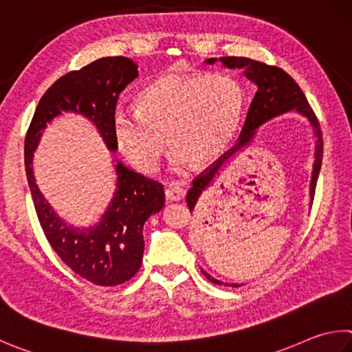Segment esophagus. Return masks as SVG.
I'll use <instances>...</instances> for the list:
<instances>
[{"label":"esophagus","instance_id":"obj_1","mask_svg":"<svg viewBox=\"0 0 352 352\" xmlns=\"http://www.w3.org/2000/svg\"><path fill=\"white\" fill-rule=\"evenodd\" d=\"M164 195L170 201H180L183 200L184 195H186V190L180 186H170L164 190Z\"/></svg>","mask_w":352,"mask_h":352}]
</instances>
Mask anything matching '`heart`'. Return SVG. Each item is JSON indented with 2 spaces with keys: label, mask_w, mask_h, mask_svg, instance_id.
Listing matches in <instances>:
<instances>
[{
  "label": "heart",
  "mask_w": 352,
  "mask_h": 352,
  "mask_svg": "<svg viewBox=\"0 0 352 352\" xmlns=\"http://www.w3.org/2000/svg\"><path fill=\"white\" fill-rule=\"evenodd\" d=\"M245 94L223 74H166L138 95V109L118 106L112 115L115 143L143 172L157 168L166 140L174 168L219 157L239 129ZM166 138H164V135Z\"/></svg>",
  "instance_id": "heart-1"
}]
</instances>
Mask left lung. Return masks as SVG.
Segmentation results:
<instances>
[{
  "label": "left lung",
  "instance_id": "left-lung-1",
  "mask_svg": "<svg viewBox=\"0 0 352 352\" xmlns=\"http://www.w3.org/2000/svg\"><path fill=\"white\" fill-rule=\"evenodd\" d=\"M223 65L226 67L232 69V67H239V69H245V75L249 80H252L255 85H257V92H255V97L252 100L251 106H249V111L246 115L245 124H243L241 133L239 137L237 144L234 148L225 152L219 160L208 166L200 175H197L194 178L192 188L188 190V206L192 212V209L195 208L198 197L201 195V192L206 189L215 175L219 174V170L221 168V164L226 162L229 157H232L235 152L241 149L243 146H246L249 142H251L255 129L260 124H263L265 121L271 120L277 115H282L287 111L296 109L297 112L303 113L305 117H308L311 124L314 126V132L317 137V148H316V160H314V170H312V178H311V198L314 200V194H316V186H317V178H318V172H320L322 168V158H323V138H322V129H320V123L316 117L314 111L309 106L308 100H306L305 94L300 86L296 82V80L292 78L289 74H286L282 67L278 66H271L266 65V63L261 61H255L251 58H245V56H223L220 58ZM209 65H214L215 58L206 60ZM204 277H206L209 282H212L215 285H223L220 280H215L214 277H210L209 274L203 271ZM228 286V283H225ZM234 287H239L243 285H231Z\"/></svg>",
  "mask_w": 352,
  "mask_h": 352
}]
</instances>
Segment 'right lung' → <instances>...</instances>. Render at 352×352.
<instances>
[{"label":"right lung","instance_id":"obj_1","mask_svg":"<svg viewBox=\"0 0 352 352\" xmlns=\"http://www.w3.org/2000/svg\"><path fill=\"white\" fill-rule=\"evenodd\" d=\"M138 76L126 56H106L56 80L43 95L24 140V163L32 200L41 229L56 255L75 274L97 286L131 280L143 261L144 221L164 206L163 184L117 164V189L97 226L75 229L56 217L38 189L32 169L41 131L63 111L86 115L107 148L117 149L112 115L120 92Z\"/></svg>","mask_w":352,"mask_h":352}]
</instances>
